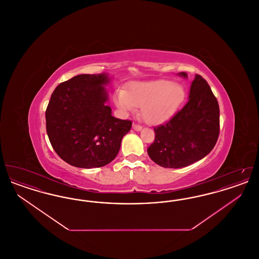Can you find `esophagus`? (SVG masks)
<instances>
[{"mask_svg":"<svg viewBox=\"0 0 259 259\" xmlns=\"http://www.w3.org/2000/svg\"><path fill=\"white\" fill-rule=\"evenodd\" d=\"M133 129L135 130V131H141L142 130V126L141 125H138V124L133 123Z\"/></svg>","mask_w":259,"mask_h":259,"instance_id":"obj_1","label":"esophagus"}]
</instances>
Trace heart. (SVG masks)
I'll return each instance as SVG.
<instances>
[{"label": "heart", "mask_w": 259, "mask_h": 259, "mask_svg": "<svg viewBox=\"0 0 259 259\" xmlns=\"http://www.w3.org/2000/svg\"><path fill=\"white\" fill-rule=\"evenodd\" d=\"M185 89L180 83L167 79L132 83L127 91L119 90L114 103L124 112L141 107V116L148 124L158 125L168 121L185 101Z\"/></svg>", "instance_id": "b5f03b06"}]
</instances>
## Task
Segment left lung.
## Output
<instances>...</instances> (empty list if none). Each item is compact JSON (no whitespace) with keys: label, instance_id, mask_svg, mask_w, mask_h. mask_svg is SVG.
<instances>
[{"label":"left lung","instance_id":"8db88e82","mask_svg":"<svg viewBox=\"0 0 259 259\" xmlns=\"http://www.w3.org/2000/svg\"><path fill=\"white\" fill-rule=\"evenodd\" d=\"M186 78V73H179ZM150 159L164 168H184L208 155L220 134V107L208 82L196 74L188 102L172 118L154 128Z\"/></svg>","mask_w":259,"mask_h":259}]
</instances>
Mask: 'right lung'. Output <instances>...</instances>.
Wrapping results in <instances>:
<instances>
[{
    "label": "right lung",
    "instance_id": "add662e5",
    "mask_svg": "<svg viewBox=\"0 0 259 259\" xmlns=\"http://www.w3.org/2000/svg\"><path fill=\"white\" fill-rule=\"evenodd\" d=\"M106 73L78 74L51 94L46 111L47 133L55 152L78 168L103 167L115 158L132 121L111 115Z\"/></svg>",
    "mask_w": 259,
    "mask_h": 259
}]
</instances>
